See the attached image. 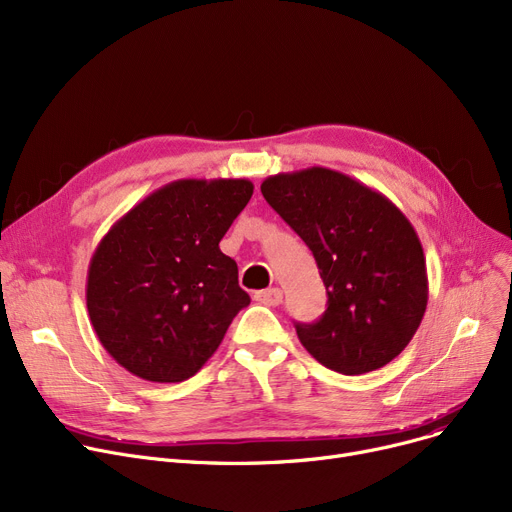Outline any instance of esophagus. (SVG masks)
I'll return each mask as SVG.
<instances>
[{
    "label": "esophagus",
    "instance_id": "esophagus-1",
    "mask_svg": "<svg viewBox=\"0 0 512 512\" xmlns=\"http://www.w3.org/2000/svg\"><path fill=\"white\" fill-rule=\"evenodd\" d=\"M255 301L276 307L282 303V290L280 288H265V290H257L255 292Z\"/></svg>",
    "mask_w": 512,
    "mask_h": 512
}]
</instances>
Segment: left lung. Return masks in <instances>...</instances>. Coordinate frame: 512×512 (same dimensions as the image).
Wrapping results in <instances>:
<instances>
[{
	"mask_svg": "<svg viewBox=\"0 0 512 512\" xmlns=\"http://www.w3.org/2000/svg\"><path fill=\"white\" fill-rule=\"evenodd\" d=\"M261 193L311 249L328 309L297 324L309 355L342 375L388 365L415 336L427 307L421 240L388 197L328 168L265 178Z\"/></svg>",
	"mask_w": 512,
	"mask_h": 512,
	"instance_id": "left-lung-1",
	"label": "left lung"
}]
</instances>
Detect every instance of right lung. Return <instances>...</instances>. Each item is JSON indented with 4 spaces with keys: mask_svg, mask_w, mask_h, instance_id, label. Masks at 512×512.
I'll return each instance as SVG.
<instances>
[{
    "mask_svg": "<svg viewBox=\"0 0 512 512\" xmlns=\"http://www.w3.org/2000/svg\"><path fill=\"white\" fill-rule=\"evenodd\" d=\"M247 178L176 180L134 205L97 245L87 309L107 353L157 384L184 382L209 361L251 303L220 240L247 207Z\"/></svg>",
    "mask_w": 512,
    "mask_h": 512,
    "instance_id": "obj_1",
    "label": "right lung"
}]
</instances>
